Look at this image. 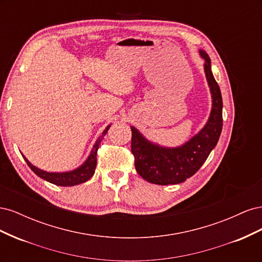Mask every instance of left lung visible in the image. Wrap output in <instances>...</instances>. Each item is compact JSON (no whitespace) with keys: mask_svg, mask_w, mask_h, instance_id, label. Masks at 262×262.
<instances>
[{"mask_svg":"<svg viewBox=\"0 0 262 262\" xmlns=\"http://www.w3.org/2000/svg\"><path fill=\"white\" fill-rule=\"evenodd\" d=\"M200 54L205 60L204 71L212 94L211 115L204 128L182 146L167 148L150 143L131 126V150L136 169L142 178L152 184L165 186L184 182L200 169L217 144L223 128V101L220 86L212 74L209 55L202 50Z\"/></svg>","mask_w":262,"mask_h":262,"instance_id":"left-lung-1","label":"left lung"}]
</instances>
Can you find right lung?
<instances>
[{"mask_svg": "<svg viewBox=\"0 0 262 262\" xmlns=\"http://www.w3.org/2000/svg\"><path fill=\"white\" fill-rule=\"evenodd\" d=\"M109 128L110 125L107 126V128L104 130V132H102L101 136L97 139L96 143L94 144L91 155L89 156V158H87L86 162L81 166V167H78L75 170L68 171V172H48L35 167L34 165H31L28 162V160L25 156H24V158H25V161L30 167V169L33 170L37 176L51 182L53 185L68 187V186H75L78 184H82V182L87 181L94 175L95 168H96V164H97V149L99 147L100 142L102 141V138L105 137V134L107 133Z\"/></svg>", "mask_w": 262, "mask_h": 262, "instance_id": "1", "label": "right lung"}]
</instances>
